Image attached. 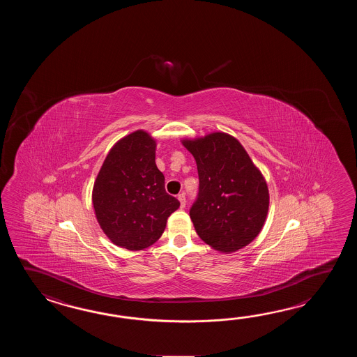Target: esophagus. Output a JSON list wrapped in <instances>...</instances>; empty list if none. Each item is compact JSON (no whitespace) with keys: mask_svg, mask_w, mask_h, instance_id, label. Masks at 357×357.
Masks as SVG:
<instances>
[{"mask_svg":"<svg viewBox=\"0 0 357 357\" xmlns=\"http://www.w3.org/2000/svg\"><path fill=\"white\" fill-rule=\"evenodd\" d=\"M177 199L180 200V205H181V208H185V205H186V197H185V194H178Z\"/></svg>","mask_w":357,"mask_h":357,"instance_id":"34e87169","label":"esophagus"}]
</instances>
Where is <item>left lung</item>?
<instances>
[{
    "mask_svg": "<svg viewBox=\"0 0 357 357\" xmlns=\"http://www.w3.org/2000/svg\"><path fill=\"white\" fill-rule=\"evenodd\" d=\"M197 160L199 192L190 218L213 249L232 252L250 243L266 222V180L238 140L225 132L183 140Z\"/></svg>",
    "mask_w": 357,
    "mask_h": 357,
    "instance_id": "8db88e82",
    "label": "left lung"
}]
</instances>
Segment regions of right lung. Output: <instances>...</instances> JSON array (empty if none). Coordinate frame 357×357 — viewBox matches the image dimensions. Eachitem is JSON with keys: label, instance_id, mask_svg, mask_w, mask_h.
Wrapping results in <instances>:
<instances>
[{"label": "right lung", "instance_id": "add662e5", "mask_svg": "<svg viewBox=\"0 0 357 357\" xmlns=\"http://www.w3.org/2000/svg\"><path fill=\"white\" fill-rule=\"evenodd\" d=\"M93 205L99 226L117 246L142 250L160 238L180 202L165 189L149 134L137 130L114 145L94 182Z\"/></svg>", "mask_w": 357, "mask_h": 357}]
</instances>
